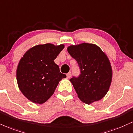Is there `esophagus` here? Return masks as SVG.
<instances>
[{"mask_svg":"<svg viewBox=\"0 0 133 133\" xmlns=\"http://www.w3.org/2000/svg\"><path fill=\"white\" fill-rule=\"evenodd\" d=\"M66 76H67V78H68V79H69V78L71 77V72L68 73L66 74Z\"/></svg>","mask_w":133,"mask_h":133,"instance_id":"1","label":"esophagus"}]
</instances>
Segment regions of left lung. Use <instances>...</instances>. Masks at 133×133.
Here are the masks:
<instances>
[{
  "label": "left lung",
  "mask_w": 133,
  "mask_h": 133,
  "mask_svg": "<svg viewBox=\"0 0 133 133\" xmlns=\"http://www.w3.org/2000/svg\"><path fill=\"white\" fill-rule=\"evenodd\" d=\"M70 55L76 60L81 74L70 79L78 97L88 104L105 97L112 79V69L107 55L98 46L82 43L68 48Z\"/></svg>",
  "instance_id": "obj_1"
}]
</instances>
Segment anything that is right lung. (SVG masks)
<instances>
[{
  "label": "right lung",
  "mask_w": 133,
  "mask_h": 133,
  "mask_svg": "<svg viewBox=\"0 0 133 133\" xmlns=\"http://www.w3.org/2000/svg\"><path fill=\"white\" fill-rule=\"evenodd\" d=\"M64 48V44H39L30 48L21 58L17 81L20 91L30 101L44 103L54 94L61 80L66 77L54 62Z\"/></svg>",
  "instance_id": "right-lung-1"
}]
</instances>
